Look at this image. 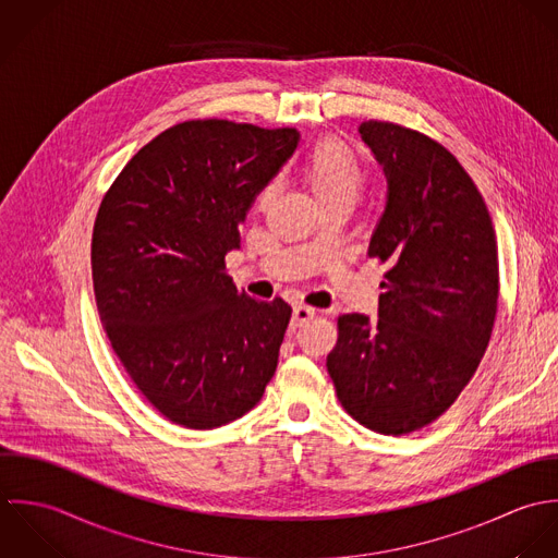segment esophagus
<instances>
[{
	"label": "esophagus",
	"mask_w": 558,
	"mask_h": 558,
	"mask_svg": "<svg viewBox=\"0 0 558 558\" xmlns=\"http://www.w3.org/2000/svg\"><path fill=\"white\" fill-rule=\"evenodd\" d=\"M313 319H315V308H311V306H295L293 308V317H291V328L293 330L304 328Z\"/></svg>",
	"instance_id": "34e87169"
}]
</instances>
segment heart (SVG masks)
Returning a JSON list of instances; mask_svg holds the SVG:
<instances>
[{
	"label": "heart",
	"mask_w": 558,
	"mask_h": 558,
	"mask_svg": "<svg viewBox=\"0 0 558 558\" xmlns=\"http://www.w3.org/2000/svg\"><path fill=\"white\" fill-rule=\"evenodd\" d=\"M302 174L324 207L349 201L353 203L366 185V168L351 146L328 137L317 142L302 161ZM271 187H265L258 203H265Z\"/></svg>",
	"instance_id": "obj_1"
}]
</instances>
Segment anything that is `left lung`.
Here are the masks:
<instances>
[{"mask_svg": "<svg viewBox=\"0 0 558 558\" xmlns=\"http://www.w3.org/2000/svg\"><path fill=\"white\" fill-rule=\"evenodd\" d=\"M362 140L388 177L368 256L388 265L379 319L338 317L328 373L344 412L371 432L408 436L457 401L489 344L500 293L487 205L434 137L364 120Z\"/></svg>", "mask_w": 558, "mask_h": 558, "instance_id": "1", "label": "left lung"}]
</instances>
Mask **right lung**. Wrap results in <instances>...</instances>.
<instances>
[{
	"instance_id": "add662e5",
	"label": "right lung",
	"mask_w": 558,
	"mask_h": 558,
	"mask_svg": "<svg viewBox=\"0 0 558 558\" xmlns=\"http://www.w3.org/2000/svg\"><path fill=\"white\" fill-rule=\"evenodd\" d=\"M298 140L293 126L185 120L142 146L101 201L97 308L131 381L174 425L241 418L276 373L291 306L236 291L226 254Z\"/></svg>"
}]
</instances>
